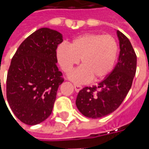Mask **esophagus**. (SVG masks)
<instances>
[{
  "label": "esophagus",
  "mask_w": 149,
  "mask_h": 149,
  "mask_svg": "<svg viewBox=\"0 0 149 149\" xmlns=\"http://www.w3.org/2000/svg\"><path fill=\"white\" fill-rule=\"evenodd\" d=\"M74 88L76 92H79V91L82 89V86H81V85H79V84H74Z\"/></svg>",
  "instance_id": "esophagus-1"
}]
</instances>
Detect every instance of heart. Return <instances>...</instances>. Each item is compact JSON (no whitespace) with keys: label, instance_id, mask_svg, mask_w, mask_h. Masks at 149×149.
<instances>
[{"label":"heart","instance_id":"obj_1","mask_svg":"<svg viewBox=\"0 0 149 149\" xmlns=\"http://www.w3.org/2000/svg\"><path fill=\"white\" fill-rule=\"evenodd\" d=\"M118 45L110 35L86 33L75 38L70 45L63 43L56 50V57L63 71L68 73L80 62L81 66L69 75L75 83L97 81L109 73L114 66Z\"/></svg>","mask_w":149,"mask_h":149}]
</instances>
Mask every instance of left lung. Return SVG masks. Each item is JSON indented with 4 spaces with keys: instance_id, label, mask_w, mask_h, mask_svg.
Returning <instances> with one entry per match:
<instances>
[{
    "instance_id": "8db88e82",
    "label": "left lung",
    "mask_w": 149,
    "mask_h": 149,
    "mask_svg": "<svg viewBox=\"0 0 149 149\" xmlns=\"http://www.w3.org/2000/svg\"><path fill=\"white\" fill-rule=\"evenodd\" d=\"M116 33L120 51L114 69L97 86L83 88L76 100L78 110L89 118H101L114 112L132 87L136 55L128 37L118 30Z\"/></svg>"
}]
</instances>
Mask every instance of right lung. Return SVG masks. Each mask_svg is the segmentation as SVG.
Wrapping results in <instances>:
<instances>
[{
    "mask_svg": "<svg viewBox=\"0 0 149 149\" xmlns=\"http://www.w3.org/2000/svg\"><path fill=\"white\" fill-rule=\"evenodd\" d=\"M62 41L59 32L41 28L21 43L12 58L7 100L17 118L26 125L40 124L52 113L59 85L64 81L56 51Z\"/></svg>",
    "mask_w": 149,
    "mask_h": 149,
    "instance_id": "right-lung-1",
    "label": "right lung"
}]
</instances>
